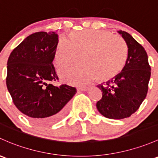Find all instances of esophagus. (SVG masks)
<instances>
[{"instance_id": "esophagus-1", "label": "esophagus", "mask_w": 158, "mask_h": 158, "mask_svg": "<svg viewBox=\"0 0 158 158\" xmlns=\"http://www.w3.org/2000/svg\"><path fill=\"white\" fill-rule=\"evenodd\" d=\"M78 89H79V90H80V91H87V90H89V86H82V87H79V88H78Z\"/></svg>"}]
</instances>
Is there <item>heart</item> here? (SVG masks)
Masks as SVG:
<instances>
[{
  "instance_id": "heart-1",
  "label": "heart",
  "mask_w": 158,
  "mask_h": 158,
  "mask_svg": "<svg viewBox=\"0 0 158 158\" xmlns=\"http://www.w3.org/2000/svg\"><path fill=\"white\" fill-rule=\"evenodd\" d=\"M82 55V64L60 69L64 82L83 85L93 79L110 80L125 67L129 56L127 43L110 31L87 30L71 33L70 39L60 36L54 61L60 67L76 63Z\"/></svg>"
}]
</instances>
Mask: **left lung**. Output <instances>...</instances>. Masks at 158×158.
I'll use <instances>...</instances> for the list:
<instances>
[{"label":"left lung","mask_w":158,"mask_h":158,"mask_svg":"<svg viewBox=\"0 0 158 158\" xmlns=\"http://www.w3.org/2000/svg\"><path fill=\"white\" fill-rule=\"evenodd\" d=\"M127 42L129 56L119 75L98 87L102 98L96 104L98 110L109 119L129 117L145 100L151 77V66L145 48L127 31H119Z\"/></svg>","instance_id":"8db88e82"}]
</instances>
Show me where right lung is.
<instances>
[{"mask_svg":"<svg viewBox=\"0 0 158 158\" xmlns=\"http://www.w3.org/2000/svg\"><path fill=\"white\" fill-rule=\"evenodd\" d=\"M57 44L54 31L33 33L13 50L7 60L6 84L13 104L39 126L63 118L66 104L76 93L72 86L51 84L58 79L52 64Z\"/></svg>","mask_w":158,"mask_h":158,"instance_id":"add662e5","label":"right lung"}]
</instances>
